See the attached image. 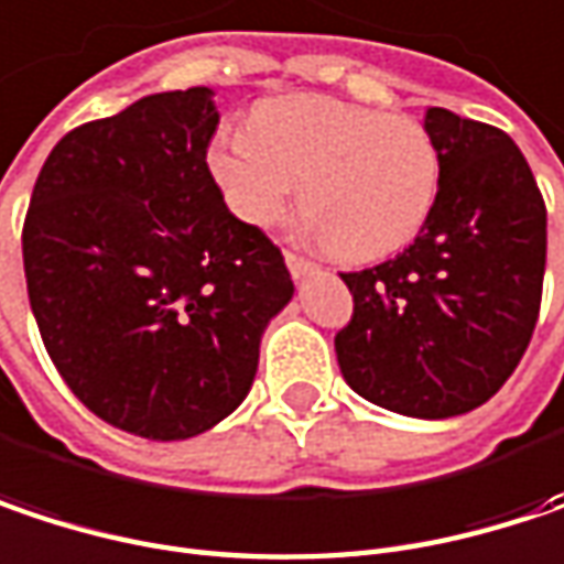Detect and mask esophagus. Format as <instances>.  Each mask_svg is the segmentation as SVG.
Instances as JSON below:
<instances>
[{
    "label": "esophagus",
    "mask_w": 564,
    "mask_h": 564,
    "mask_svg": "<svg viewBox=\"0 0 564 564\" xmlns=\"http://www.w3.org/2000/svg\"><path fill=\"white\" fill-rule=\"evenodd\" d=\"M283 261H286V268H290V274H293V278H306V274H313V271H316V264H313L310 258L296 254V251H283Z\"/></svg>",
    "instance_id": "esophagus-1"
}]
</instances>
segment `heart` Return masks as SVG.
<instances>
[{
	"label": "heart",
	"instance_id": "b5f03b06",
	"mask_svg": "<svg viewBox=\"0 0 564 564\" xmlns=\"http://www.w3.org/2000/svg\"><path fill=\"white\" fill-rule=\"evenodd\" d=\"M206 164L226 206L258 229L281 219L300 183L306 229L345 261H375L413 241L442 171L416 119L313 93L261 102L248 131L213 138Z\"/></svg>",
	"mask_w": 564,
	"mask_h": 564
}]
</instances>
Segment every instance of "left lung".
<instances>
[{
    "label": "left lung",
    "mask_w": 564,
    "mask_h": 564,
    "mask_svg": "<svg viewBox=\"0 0 564 564\" xmlns=\"http://www.w3.org/2000/svg\"><path fill=\"white\" fill-rule=\"evenodd\" d=\"M438 193L416 241L348 271L351 319L335 335L341 378L365 400L445 420L490 400L520 365L542 303L545 203L507 131L426 112Z\"/></svg>",
    "instance_id": "8db88e82"
}]
</instances>
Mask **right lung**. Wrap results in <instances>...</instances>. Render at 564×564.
Here are the masks:
<instances>
[{"label": "right lung", "instance_id": "obj_1", "mask_svg": "<svg viewBox=\"0 0 564 564\" xmlns=\"http://www.w3.org/2000/svg\"><path fill=\"white\" fill-rule=\"evenodd\" d=\"M213 89L154 93L67 131L31 189V313L61 378L116 430L174 442L248 397L293 296L281 248L209 174Z\"/></svg>", "mask_w": 564, "mask_h": 564}]
</instances>
